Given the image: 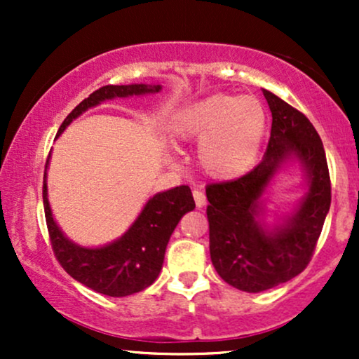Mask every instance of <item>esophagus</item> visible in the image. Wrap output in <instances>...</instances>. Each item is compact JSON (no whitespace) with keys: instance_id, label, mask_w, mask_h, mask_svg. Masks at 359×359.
Returning <instances> with one entry per match:
<instances>
[{"instance_id":"1","label":"esophagus","mask_w":359,"mask_h":359,"mask_svg":"<svg viewBox=\"0 0 359 359\" xmlns=\"http://www.w3.org/2000/svg\"><path fill=\"white\" fill-rule=\"evenodd\" d=\"M192 194H194V201H196L197 208H204V205L208 204V199H205V196H204L203 191L196 189V191H194Z\"/></svg>"}]
</instances>
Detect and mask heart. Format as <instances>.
<instances>
[{
    "mask_svg": "<svg viewBox=\"0 0 359 359\" xmlns=\"http://www.w3.org/2000/svg\"><path fill=\"white\" fill-rule=\"evenodd\" d=\"M269 128V113L255 96L216 93L189 104L175 119L179 142L199 143L197 163L205 175L231 180L257 163Z\"/></svg>",
    "mask_w": 359,
    "mask_h": 359,
    "instance_id": "1",
    "label": "heart"
}]
</instances>
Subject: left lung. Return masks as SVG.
Wrapping results in <instances>:
<instances>
[{
	"mask_svg": "<svg viewBox=\"0 0 359 359\" xmlns=\"http://www.w3.org/2000/svg\"><path fill=\"white\" fill-rule=\"evenodd\" d=\"M271 133L262 162L208 194L209 251L226 283L258 294L292 280L307 266L331 205L325 151L312 123L270 90ZM297 166L303 194L287 213L268 219V192L280 171Z\"/></svg>",
	"mask_w": 359,
	"mask_h": 359,
	"instance_id": "left-lung-1",
	"label": "left lung"
}]
</instances>
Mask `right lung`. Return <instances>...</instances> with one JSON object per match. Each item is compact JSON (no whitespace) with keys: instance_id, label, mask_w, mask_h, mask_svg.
<instances>
[{"instance_id":"right-lung-1","label":"right lung","mask_w":359,"mask_h":359,"mask_svg":"<svg viewBox=\"0 0 359 359\" xmlns=\"http://www.w3.org/2000/svg\"><path fill=\"white\" fill-rule=\"evenodd\" d=\"M160 90H162L160 84L104 86L94 90L88 100L72 109V113L64 119L57 131V138L74 119L79 118L88 109L100 106L101 102L116 97L147 96ZM50 156L52 151L45 163L43 208L53 253L62 269L82 285L109 297H126L150 287L162 270L172 233L184 214L196 208L189 185H179L151 196L142 208L137 219L116 240L101 246H82L65 236L53 217L47 187Z\"/></svg>"}]
</instances>
